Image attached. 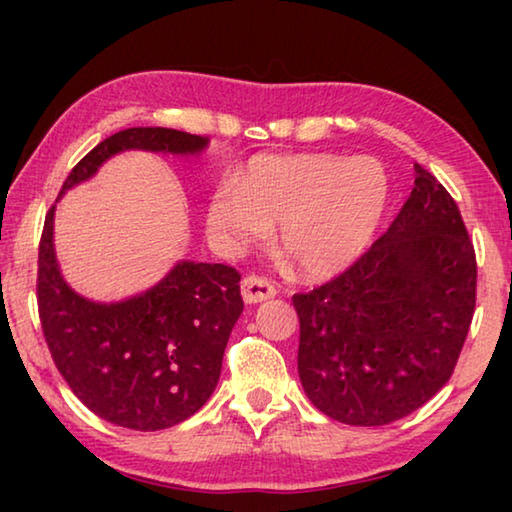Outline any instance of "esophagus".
I'll return each mask as SVG.
<instances>
[{"instance_id": "obj_1", "label": "esophagus", "mask_w": 512, "mask_h": 512, "mask_svg": "<svg viewBox=\"0 0 512 512\" xmlns=\"http://www.w3.org/2000/svg\"><path fill=\"white\" fill-rule=\"evenodd\" d=\"M277 293L275 284L268 282L262 275H246L241 280V296L248 302V305H255V302H262L273 298Z\"/></svg>"}]
</instances>
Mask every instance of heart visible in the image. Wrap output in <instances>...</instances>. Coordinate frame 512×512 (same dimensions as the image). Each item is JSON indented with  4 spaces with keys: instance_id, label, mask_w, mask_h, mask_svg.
Returning a JSON list of instances; mask_svg holds the SVG:
<instances>
[{
    "instance_id": "heart-1",
    "label": "heart",
    "mask_w": 512,
    "mask_h": 512,
    "mask_svg": "<svg viewBox=\"0 0 512 512\" xmlns=\"http://www.w3.org/2000/svg\"><path fill=\"white\" fill-rule=\"evenodd\" d=\"M388 201L391 180L375 158L262 153L235 185L214 189L207 225L230 246L255 244L277 225L282 262L305 280H325L366 253Z\"/></svg>"
}]
</instances>
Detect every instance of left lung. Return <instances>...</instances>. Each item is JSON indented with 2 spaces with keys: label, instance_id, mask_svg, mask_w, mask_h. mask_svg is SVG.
Here are the masks:
<instances>
[{
  "label": "left lung",
  "instance_id": "left-lung-1",
  "mask_svg": "<svg viewBox=\"0 0 512 512\" xmlns=\"http://www.w3.org/2000/svg\"><path fill=\"white\" fill-rule=\"evenodd\" d=\"M474 305L476 255L463 216L415 164L391 228L334 280L293 296L302 388L345 424L400 420L452 377Z\"/></svg>",
  "mask_w": 512,
  "mask_h": 512
}]
</instances>
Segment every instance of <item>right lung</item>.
<instances>
[{
    "label": "right lung",
    "instance_id": "obj_1",
    "mask_svg": "<svg viewBox=\"0 0 512 512\" xmlns=\"http://www.w3.org/2000/svg\"><path fill=\"white\" fill-rule=\"evenodd\" d=\"M207 137L173 128H126L69 171L60 189L92 178L121 151L187 155ZM49 207L38 250V314L60 375L88 409L117 427L158 431L210 400L230 332L244 309L237 268L178 262L153 289L121 302H94L67 287L54 253Z\"/></svg>",
    "mask_w": 512,
    "mask_h": 512
}]
</instances>
